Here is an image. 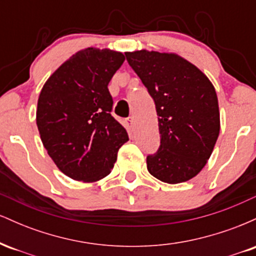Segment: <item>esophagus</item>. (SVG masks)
Returning <instances> with one entry per match:
<instances>
[{"label": "esophagus", "instance_id": "34e87169", "mask_svg": "<svg viewBox=\"0 0 256 256\" xmlns=\"http://www.w3.org/2000/svg\"><path fill=\"white\" fill-rule=\"evenodd\" d=\"M125 126L128 131H132V128H134V118L132 116H128V118L125 119Z\"/></svg>", "mask_w": 256, "mask_h": 256}]
</instances>
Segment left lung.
<instances>
[{
    "mask_svg": "<svg viewBox=\"0 0 256 256\" xmlns=\"http://www.w3.org/2000/svg\"><path fill=\"white\" fill-rule=\"evenodd\" d=\"M126 60L154 100L160 146L146 156L148 171L168 184L204 168L219 136L216 92L196 66L176 54L138 50Z\"/></svg>",
    "mask_w": 256,
    "mask_h": 256,
    "instance_id": "left-lung-1",
    "label": "left lung"
}]
</instances>
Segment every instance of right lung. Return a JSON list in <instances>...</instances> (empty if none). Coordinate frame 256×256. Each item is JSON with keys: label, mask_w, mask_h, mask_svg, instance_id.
I'll return each mask as SVG.
<instances>
[{"label": "right lung", "mask_w": 256, "mask_h": 256, "mask_svg": "<svg viewBox=\"0 0 256 256\" xmlns=\"http://www.w3.org/2000/svg\"><path fill=\"white\" fill-rule=\"evenodd\" d=\"M125 56L88 48L64 62L44 84L37 126L44 148L61 172L74 180L108 176L128 132L112 116L108 83Z\"/></svg>", "instance_id": "1"}]
</instances>
